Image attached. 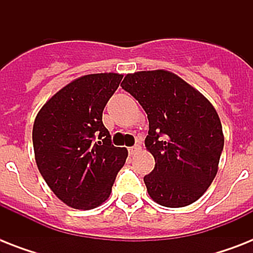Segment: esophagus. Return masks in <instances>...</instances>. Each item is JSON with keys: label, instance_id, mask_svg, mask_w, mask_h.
<instances>
[{"label": "esophagus", "instance_id": "1", "mask_svg": "<svg viewBox=\"0 0 253 253\" xmlns=\"http://www.w3.org/2000/svg\"><path fill=\"white\" fill-rule=\"evenodd\" d=\"M139 150H140V146H139V144H135L134 147H130V148H128V154L134 155L135 152H136V151H139Z\"/></svg>", "mask_w": 253, "mask_h": 253}]
</instances>
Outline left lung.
<instances>
[{"label":"left lung","mask_w":253,"mask_h":253,"mask_svg":"<svg viewBox=\"0 0 253 253\" xmlns=\"http://www.w3.org/2000/svg\"><path fill=\"white\" fill-rule=\"evenodd\" d=\"M121 86L142 105L150 122L144 144L155 168L144 184L151 198L166 208L196 202L211 185L223 151L215 109L188 83L163 69L127 75Z\"/></svg>","instance_id":"8db88e82"}]
</instances>
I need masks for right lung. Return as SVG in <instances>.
I'll use <instances>...</instances> for the list:
<instances>
[{
  "mask_svg": "<svg viewBox=\"0 0 253 253\" xmlns=\"http://www.w3.org/2000/svg\"><path fill=\"white\" fill-rule=\"evenodd\" d=\"M122 75H86L52 95L38 113L33 144L39 172L59 200L94 209L109 198L127 158L111 144L102 111Z\"/></svg>",
  "mask_w": 253,
  "mask_h": 253,
  "instance_id": "obj_1",
  "label": "right lung"
}]
</instances>
